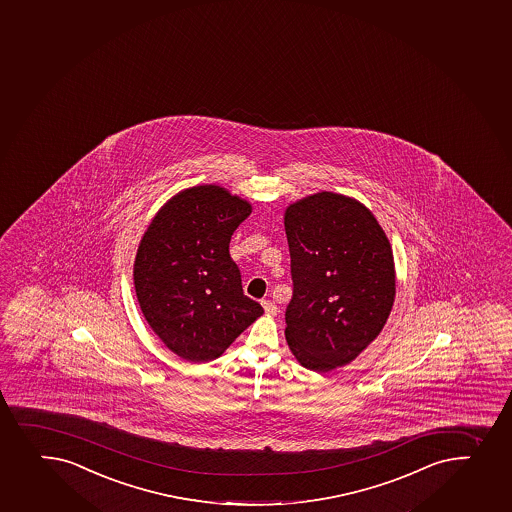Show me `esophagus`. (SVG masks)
Here are the masks:
<instances>
[{"mask_svg": "<svg viewBox=\"0 0 512 512\" xmlns=\"http://www.w3.org/2000/svg\"><path fill=\"white\" fill-rule=\"evenodd\" d=\"M262 307H264L267 316H277V312H279V309H277V306L272 301H262Z\"/></svg>", "mask_w": 512, "mask_h": 512, "instance_id": "1", "label": "esophagus"}]
</instances>
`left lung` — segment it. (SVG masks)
<instances>
[{
    "mask_svg": "<svg viewBox=\"0 0 512 512\" xmlns=\"http://www.w3.org/2000/svg\"><path fill=\"white\" fill-rule=\"evenodd\" d=\"M294 292L285 339L316 373L351 363L373 343L395 302L390 240L358 200L322 191L287 206Z\"/></svg>",
    "mask_w": 512,
    "mask_h": 512,
    "instance_id": "left-lung-1",
    "label": "left lung"
}]
</instances>
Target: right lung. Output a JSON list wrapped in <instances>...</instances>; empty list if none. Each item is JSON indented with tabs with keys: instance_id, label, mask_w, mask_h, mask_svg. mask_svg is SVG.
I'll return each instance as SVG.
<instances>
[{
	"instance_id": "1",
	"label": "right lung",
	"mask_w": 512,
	"mask_h": 512,
	"mask_svg": "<svg viewBox=\"0 0 512 512\" xmlns=\"http://www.w3.org/2000/svg\"><path fill=\"white\" fill-rule=\"evenodd\" d=\"M252 205L222 186L174 195L144 232L136 260L137 302L158 338L190 363H206L264 314L243 294L230 240Z\"/></svg>"
}]
</instances>
